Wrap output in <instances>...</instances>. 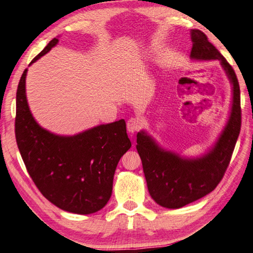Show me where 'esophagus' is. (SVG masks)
Segmentation results:
<instances>
[{"mask_svg":"<svg viewBox=\"0 0 253 253\" xmlns=\"http://www.w3.org/2000/svg\"><path fill=\"white\" fill-rule=\"evenodd\" d=\"M142 126V123L139 118L137 117H131L130 119H128L127 122V130L134 134V132L138 131Z\"/></svg>","mask_w":253,"mask_h":253,"instance_id":"esophagus-1","label":"esophagus"}]
</instances>
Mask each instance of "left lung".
<instances>
[{
    "instance_id": "obj_1",
    "label": "left lung",
    "mask_w": 253,
    "mask_h": 253,
    "mask_svg": "<svg viewBox=\"0 0 253 253\" xmlns=\"http://www.w3.org/2000/svg\"><path fill=\"white\" fill-rule=\"evenodd\" d=\"M191 41L192 59H218L221 63L232 84V107L218 141L209 153L199 158H182L160 148L145 131L137 134L136 148L149 194L159 206L168 209H178L194 203L218 186L230 164L241 128L240 87L232 66L209 42L204 32L191 30Z\"/></svg>"
}]
</instances>
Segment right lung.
I'll return each mask as SVG.
<instances>
[{"label":"right lung","mask_w":253,"mask_h":253,"mask_svg":"<svg viewBox=\"0 0 253 253\" xmlns=\"http://www.w3.org/2000/svg\"><path fill=\"white\" fill-rule=\"evenodd\" d=\"M53 39L31 64L57 44ZM30 64V65H31ZM23 72L16 91L15 137L27 172L45 198L62 210L89 214L104 208L122 156L130 148L124 119L74 136H58L41 127L26 100Z\"/></svg>","instance_id":"add662e5"}]
</instances>
